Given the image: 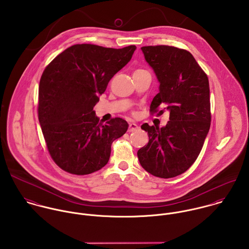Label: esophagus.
I'll list each match as a JSON object with an SVG mask.
<instances>
[{
  "instance_id": "1",
  "label": "esophagus",
  "mask_w": 249,
  "mask_h": 249,
  "mask_svg": "<svg viewBox=\"0 0 249 249\" xmlns=\"http://www.w3.org/2000/svg\"><path fill=\"white\" fill-rule=\"evenodd\" d=\"M138 128H139V126L136 124H134V123L129 124V127H128L129 131H134V130H137Z\"/></svg>"
}]
</instances>
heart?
<instances>
[{
  "label": "heart",
  "mask_w": 249,
  "mask_h": 249,
  "mask_svg": "<svg viewBox=\"0 0 249 249\" xmlns=\"http://www.w3.org/2000/svg\"><path fill=\"white\" fill-rule=\"evenodd\" d=\"M142 71H144V70H137V71H134V73H137V72H142Z\"/></svg>",
  "instance_id": "1"
}]
</instances>
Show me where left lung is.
I'll use <instances>...</instances> for the list:
<instances>
[{
  "label": "left lung",
  "mask_w": 249,
  "mask_h": 249,
  "mask_svg": "<svg viewBox=\"0 0 249 249\" xmlns=\"http://www.w3.org/2000/svg\"><path fill=\"white\" fill-rule=\"evenodd\" d=\"M141 50L160 82V92L151 103V112L163 106L170 117L162 127L142 124L141 128L149 134V143L137 156L150 174L174 178L195 162L209 133V79L186 50L167 45L144 46Z\"/></svg>",
  "instance_id": "obj_1"
}]
</instances>
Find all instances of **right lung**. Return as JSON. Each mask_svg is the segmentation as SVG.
Instances as JSON below:
<instances>
[{
    "mask_svg": "<svg viewBox=\"0 0 249 249\" xmlns=\"http://www.w3.org/2000/svg\"><path fill=\"white\" fill-rule=\"evenodd\" d=\"M135 50V45L114 49L75 44L44 70L38 87V121L51 158L66 172L98 171L109 160L112 142L126 132L124 119L98 123L93 107Z\"/></svg>",
    "mask_w": 249,
    "mask_h": 249,
    "instance_id": "obj_1",
    "label": "right lung"
}]
</instances>
